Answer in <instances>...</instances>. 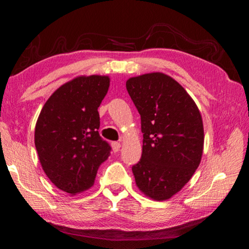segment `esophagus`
Returning <instances> with one entry per match:
<instances>
[{"label":"esophagus","mask_w":249,"mask_h":249,"mask_svg":"<svg viewBox=\"0 0 249 249\" xmlns=\"http://www.w3.org/2000/svg\"><path fill=\"white\" fill-rule=\"evenodd\" d=\"M121 148V144L120 142H112V149L114 153H117Z\"/></svg>","instance_id":"obj_1"}]
</instances>
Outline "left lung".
<instances>
[{"instance_id":"obj_1","label":"left lung","mask_w":249,"mask_h":249,"mask_svg":"<svg viewBox=\"0 0 249 249\" xmlns=\"http://www.w3.org/2000/svg\"><path fill=\"white\" fill-rule=\"evenodd\" d=\"M141 114L142 158L132 170L146 196L165 201L178 193L199 167L204 145L201 113L182 86L162 72L126 81Z\"/></svg>"}]
</instances>
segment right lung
<instances>
[{
  "label": "right lung",
  "mask_w": 249,
  "mask_h": 249,
  "mask_svg": "<svg viewBox=\"0 0 249 249\" xmlns=\"http://www.w3.org/2000/svg\"><path fill=\"white\" fill-rule=\"evenodd\" d=\"M109 87L107 75H80L62 84L41 108L35 146L46 176L73 196L91 188L111 147L99 134L98 107Z\"/></svg>",
  "instance_id": "1"
}]
</instances>
